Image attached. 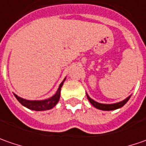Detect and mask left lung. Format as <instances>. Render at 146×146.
I'll use <instances>...</instances> for the list:
<instances>
[{
	"label": "left lung",
	"instance_id": "8db88e82",
	"mask_svg": "<svg viewBox=\"0 0 146 146\" xmlns=\"http://www.w3.org/2000/svg\"><path fill=\"white\" fill-rule=\"evenodd\" d=\"M87 95V98L88 99L89 102L93 105L94 107H96L98 110H117L119 108H121L122 106H123L127 102V101L130 99L131 98V95L129 97H127L126 99L121 101L119 102H117V103H113V104H103V103H99L98 102L94 101L93 99L90 98L88 93H86Z\"/></svg>",
	"mask_w": 146,
	"mask_h": 146
}]
</instances>
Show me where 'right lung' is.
<instances>
[{"mask_svg":"<svg viewBox=\"0 0 146 146\" xmlns=\"http://www.w3.org/2000/svg\"><path fill=\"white\" fill-rule=\"evenodd\" d=\"M65 78L63 80V81L59 85L58 88L57 90L56 93L52 96L51 98L45 99V100H40V101H30V100H26L24 98H22L19 97L18 95H16L15 93H14V97L16 98V99L20 103L22 104L23 106H25L28 109L32 110H36V111H43V110H48L53 108L58 102L59 99H60V93H61V88L63 85L64 83Z\"/></svg>","mask_w":146,"mask_h":146,"instance_id":"obj_1","label":"right lung"}]
</instances>
